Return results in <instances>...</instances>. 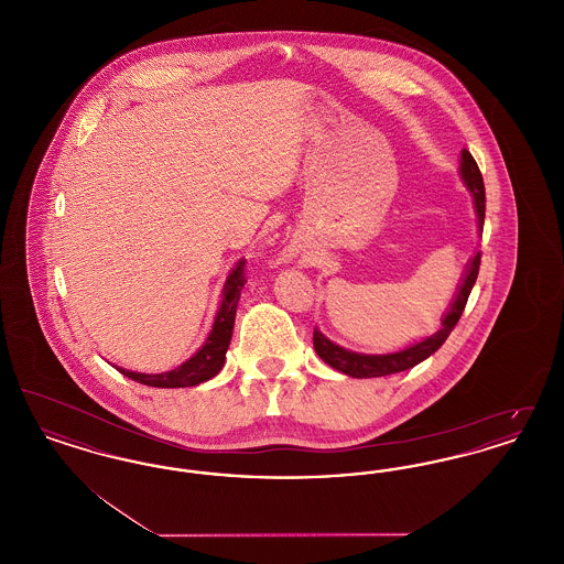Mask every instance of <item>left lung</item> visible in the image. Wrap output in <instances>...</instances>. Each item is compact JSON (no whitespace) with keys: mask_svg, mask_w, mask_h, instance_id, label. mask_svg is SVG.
<instances>
[{"mask_svg":"<svg viewBox=\"0 0 564 564\" xmlns=\"http://www.w3.org/2000/svg\"><path fill=\"white\" fill-rule=\"evenodd\" d=\"M460 180L471 192L474 196V207L478 215V228L482 232L484 212H486V194H484V180L478 164L474 161V156L467 150H460V166H458ZM480 258L482 253L476 251V256L467 262L465 272L460 276V283L456 285L455 297L451 302V306L446 308V313L442 315V327L431 334L427 338L410 345L402 350L395 352H384V355H366V352H355V350L345 349L336 343H332L327 336H323L319 329H315L313 334V345L317 355L322 357L327 366H332L334 370L343 372V375L352 376V378H376V376L398 375L403 370H410L414 366H419L421 361H425L430 355L440 349L446 338L451 336V332L455 329L456 322L460 319L467 297L471 294L476 279H478V270H480Z\"/></svg>","mask_w":564,"mask_h":564,"instance_id":"left-lung-1","label":"left lung"}]
</instances>
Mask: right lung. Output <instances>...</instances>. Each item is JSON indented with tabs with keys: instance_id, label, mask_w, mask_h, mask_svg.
<instances>
[{
	"instance_id": "obj_1",
	"label": "right lung",
	"mask_w": 564,
	"mask_h": 564,
	"mask_svg": "<svg viewBox=\"0 0 564 564\" xmlns=\"http://www.w3.org/2000/svg\"><path fill=\"white\" fill-rule=\"evenodd\" d=\"M245 260H239L237 267L230 270L226 276L224 290H221V302L215 315L212 332L205 340V345L196 350L189 359H186L182 366L175 370L161 372V375H141V372H131L124 368H116L120 375L129 376L134 382L148 384V387H159V389H180V387H196L209 378H214L226 361V350L230 347L232 338V327H235V317H237V304L241 297L242 285L245 281Z\"/></svg>"
}]
</instances>
